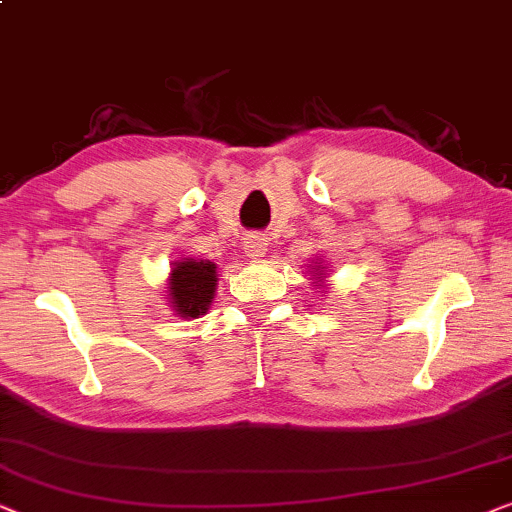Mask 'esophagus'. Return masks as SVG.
<instances>
[{
    "label": "esophagus",
    "mask_w": 512,
    "mask_h": 512,
    "mask_svg": "<svg viewBox=\"0 0 512 512\" xmlns=\"http://www.w3.org/2000/svg\"><path fill=\"white\" fill-rule=\"evenodd\" d=\"M267 238L262 234H248L243 241V248H245V255L248 257H264V252H267Z\"/></svg>",
    "instance_id": "esophagus-1"
}]
</instances>
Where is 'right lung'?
I'll use <instances>...</instances> for the list:
<instances>
[{
	"label": "right lung",
	"instance_id": "right-lung-1",
	"mask_svg": "<svg viewBox=\"0 0 512 512\" xmlns=\"http://www.w3.org/2000/svg\"><path fill=\"white\" fill-rule=\"evenodd\" d=\"M215 264L213 262H177L170 274V302L182 318L203 316L215 295Z\"/></svg>",
	"mask_w": 512,
	"mask_h": 512
}]
</instances>
